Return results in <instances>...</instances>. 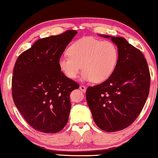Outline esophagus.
<instances>
[{
    "mask_svg": "<svg viewBox=\"0 0 158 158\" xmlns=\"http://www.w3.org/2000/svg\"><path fill=\"white\" fill-rule=\"evenodd\" d=\"M80 89H81L83 92H85L86 91V87L83 85H80Z\"/></svg>",
    "mask_w": 158,
    "mask_h": 158,
    "instance_id": "1",
    "label": "esophagus"
}]
</instances>
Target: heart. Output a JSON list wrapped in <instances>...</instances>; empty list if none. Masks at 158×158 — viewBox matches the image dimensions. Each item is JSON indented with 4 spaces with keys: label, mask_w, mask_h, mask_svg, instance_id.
<instances>
[{
    "label": "heart",
    "mask_w": 158,
    "mask_h": 158,
    "mask_svg": "<svg viewBox=\"0 0 158 158\" xmlns=\"http://www.w3.org/2000/svg\"><path fill=\"white\" fill-rule=\"evenodd\" d=\"M68 55L60 58V70L66 77L74 79L83 69V79L102 83L111 76L118 60V49L110 41L85 37L73 42Z\"/></svg>",
    "instance_id": "heart-1"
}]
</instances>
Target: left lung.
<instances>
[{"instance_id": "1", "label": "left lung", "mask_w": 158, "mask_h": 158, "mask_svg": "<svg viewBox=\"0 0 158 158\" xmlns=\"http://www.w3.org/2000/svg\"><path fill=\"white\" fill-rule=\"evenodd\" d=\"M101 36L117 46V63L106 81L87 88L86 100L96 124L112 132L130 126L139 115L150 91V74L139 49L123 37Z\"/></svg>"}]
</instances>
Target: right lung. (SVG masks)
<instances>
[{
    "mask_svg": "<svg viewBox=\"0 0 158 158\" xmlns=\"http://www.w3.org/2000/svg\"><path fill=\"white\" fill-rule=\"evenodd\" d=\"M77 33L68 30L40 39L15 63L13 100L28 124L41 132L57 133L68 123L70 92L79 85L62 72L59 60Z\"/></svg>",
    "mask_w": 158,
    "mask_h": 158,
    "instance_id": "1",
    "label": "right lung"
}]
</instances>
